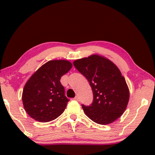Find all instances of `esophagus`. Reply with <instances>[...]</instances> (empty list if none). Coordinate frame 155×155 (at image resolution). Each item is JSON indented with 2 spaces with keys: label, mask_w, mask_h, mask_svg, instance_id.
I'll return each instance as SVG.
<instances>
[{
  "label": "esophagus",
  "mask_w": 155,
  "mask_h": 155,
  "mask_svg": "<svg viewBox=\"0 0 155 155\" xmlns=\"http://www.w3.org/2000/svg\"><path fill=\"white\" fill-rule=\"evenodd\" d=\"M74 100L76 101H79V96H76V97H74Z\"/></svg>",
  "instance_id": "34e87169"
}]
</instances>
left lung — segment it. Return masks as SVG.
<instances>
[{"label": "left lung", "instance_id": "8db88e82", "mask_svg": "<svg viewBox=\"0 0 155 155\" xmlns=\"http://www.w3.org/2000/svg\"><path fill=\"white\" fill-rule=\"evenodd\" d=\"M76 69L86 77L93 92V102L82 106L85 114L100 124L112 123L125 111L130 92L120 69L111 60L92 54L74 62Z\"/></svg>", "mask_w": 155, "mask_h": 155}]
</instances>
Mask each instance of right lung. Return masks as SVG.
Here are the masks:
<instances>
[{"instance_id":"1","label":"right lung","mask_w":155,"mask_h":155,"mask_svg":"<svg viewBox=\"0 0 155 155\" xmlns=\"http://www.w3.org/2000/svg\"><path fill=\"white\" fill-rule=\"evenodd\" d=\"M71 68L68 60H49L31 76L22 92L23 106L30 117L47 122L63 113L69 100L60 80Z\"/></svg>"}]
</instances>
